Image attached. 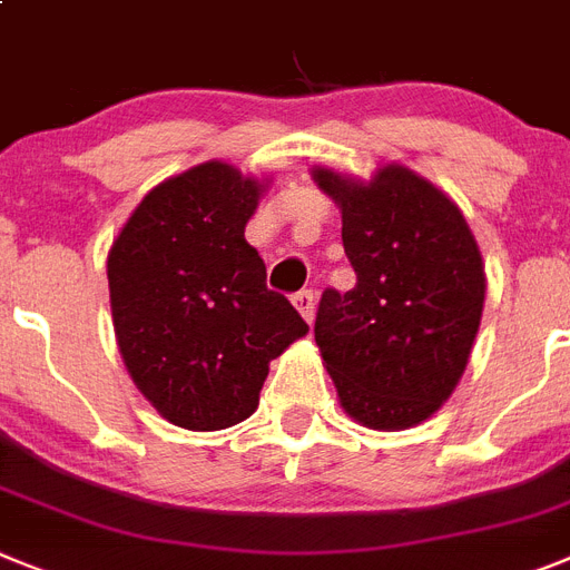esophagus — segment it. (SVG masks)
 I'll return each instance as SVG.
<instances>
[{
    "mask_svg": "<svg viewBox=\"0 0 570 570\" xmlns=\"http://www.w3.org/2000/svg\"><path fill=\"white\" fill-rule=\"evenodd\" d=\"M293 304L298 307V313L304 315L309 324H313V318H315V293L313 289H301V293H295Z\"/></svg>",
    "mask_w": 570,
    "mask_h": 570,
    "instance_id": "34e87169",
    "label": "esophagus"
}]
</instances>
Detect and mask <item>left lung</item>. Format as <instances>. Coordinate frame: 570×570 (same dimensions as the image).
<instances>
[{
  "label": "left lung",
  "mask_w": 570,
  "mask_h": 570,
  "mask_svg": "<svg viewBox=\"0 0 570 570\" xmlns=\"http://www.w3.org/2000/svg\"><path fill=\"white\" fill-rule=\"evenodd\" d=\"M342 208L347 293L324 289L315 344L344 411L396 432L429 420L466 371L484 309L481 252L461 208L403 165L371 181L315 167Z\"/></svg>",
  "instance_id": "8db88e82"
}]
</instances>
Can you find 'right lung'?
I'll return each mask as SVG.
<instances>
[{
	"label": "right lung",
	"mask_w": 570,
	"mask_h": 570,
	"mask_svg": "<svg viewBox=\"0 0 570 570\" xmlns=\"http://www.w3.org/2000/svg\"><path fill=\"white\" fill-rule=\"evenodd\" d=\"M261 190L226 161L196 165L156 185L109 248L124 365L153 409L190 432L252 417L269 362L309 330L266 286L243 234Z\"/></svg>",
	"instance_id": "right-lung-1"
}]
</instances>
